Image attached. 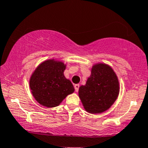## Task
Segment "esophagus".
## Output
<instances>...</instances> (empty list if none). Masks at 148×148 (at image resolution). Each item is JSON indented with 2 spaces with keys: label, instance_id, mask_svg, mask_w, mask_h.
Returning <instances> with one entry per match:
<instances>
[{
  "label": "esophagus",
  "instance_id": "1",
  "mask_svg": "<svg viewBox=\"0 0 148 148\" xmlns=\"http://www.w3.org/2000/svg\"><path fill=\"white\" fill-rule=\"evenodd\" d=\"M79 84H75V85H74V88H75L76 91H79Z\"/></svg>",
  "mask_w": 148,
  "mask_h": 148
}]
</instances>
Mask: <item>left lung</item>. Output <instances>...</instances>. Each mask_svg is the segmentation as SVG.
<instances>
[{
  "label": "left lung",
  "instance_id": "left-lung-1",
  "mask_svg": "<svg viewBox=\"0 0 148 148\" xmlns=\"http://www.w3.org/2000/svg\"><path fill=\"white\" fill-rule=\"evenodd\" d=\"M120 92L118 76L110 65L103 62L93 64L85 85L79 88V97L85 111L101 113L111 108Z\"/></svg>",
  "mask_w": 148,
  "mask_h": 148
}]
</instances>
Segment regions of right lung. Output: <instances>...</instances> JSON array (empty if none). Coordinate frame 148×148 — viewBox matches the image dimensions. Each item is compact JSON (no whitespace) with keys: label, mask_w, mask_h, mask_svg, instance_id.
<instances>
[{"label":"right lung","mask_w":148,"mask_h":148,"mask_svg":"<svg viewBox=\"0 0 148 148\" xmlns=\"http://www.w3.org/2000/svg\"><path fill=\"white\" fill-rule=\"evenodd\" d=\"M64 62L52 58L46 60L35 68L29 79V86L35 100L47 108L58 106L74 88L64 71Z\"/></svg>","instance_id":"1"}]
</instances>
